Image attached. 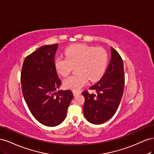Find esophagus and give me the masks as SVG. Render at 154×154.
<instances>
[{
	"label": "esophagus",
	"instance_id": "1",
	"mask_svg": "<svg viewBox=\"0 0 154 154\" xmlns=\"http://www.w3.org/2000/svg\"><path fill=\"white\" fill-rule=\"evenodd\" d=\"M72 92H73V94H74V96H76V95L80 94V93H81V92H80V91H74Z\"/></svg>",
	"mask_w": 154,
	"mask_h": 154
}]
</instances>
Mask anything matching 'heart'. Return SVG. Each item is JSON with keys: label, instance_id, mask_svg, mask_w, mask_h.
I'll list each match as a JSON object with an SVG mask.
<instances>
[{"label": "heart", "instance_id": "heart-1", "mask_svg": "<svg viewBox=\"0 0 154 154\" xmlns=\"http://www.w3.org/2000/svg\"><path fill=\"white\" fill-rule=\"evenodd\" d=\"M65 55L66 58H55L54 67L60 74L66 76L76 66L78 74L68 77L63 82L65 87L73 91L80 89L88 80L91 82L100 80L108 62V54L104 49L85 44L70 46L65 51Z\"/></svg>", "mask_w": 154, "mask_h": 154}]
</instances>
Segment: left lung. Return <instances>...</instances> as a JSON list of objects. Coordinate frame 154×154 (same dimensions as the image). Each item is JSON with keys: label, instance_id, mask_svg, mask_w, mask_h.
Here are the masks:
<instances>
[{"label": "left lung", "instance_id": "1", "mask_svg": "<svg viewBox=\"0 0 154 154\" xmlns=\"http://www.w3.org/2000/svg\"><path fill=\"white\" fill-rule=\"evenodd\" d=\"M111 59L103 76L96 84L89 88L94 93L85 91L83 113L90 123L100 125L107 122L116 113L122 100L125 86L123 62L113 48Z\"/></svg>", "mask_w": 154, "mask_h": 154}]
</instances>
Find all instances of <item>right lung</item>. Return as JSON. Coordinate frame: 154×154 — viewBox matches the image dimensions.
Masks as SVG:
<instances>
[{"label":"right lung","mask_w":154,"mask_h":154,"mask_svg":"<svg viewBox=\"0 0 154 154\" xmlns=\"http://www.w3.org/2000/svg\"><path fill=\"white\" fill-rule=\"evenodd\" d=\"M58 44L44 45L26 57L22 65L23 96L34 118L48 127L62 123L73 98L71 91L60 90L62 82L54 67Z\"/></svg>","instance_id":"1"}]
</instances>
